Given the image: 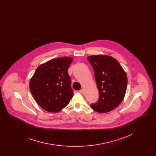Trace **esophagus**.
I'll use <instances>...</instances> for the list:
<instances>
[{"label":"esophagus","instance_id":"esophagus-1","mask_svg":"<svg viewBox=\"0 0 156 156\" xmlns=\"http://www.w3.org/2000/svg\"><path fill=\"white\" fill-rule=\"evenodd\" d=\"M80 92L81 94H82V95H83V94H84V90L83 89L80 90Z\"/></svg>","mask_w":156,"mask_h":156}]
</instances>
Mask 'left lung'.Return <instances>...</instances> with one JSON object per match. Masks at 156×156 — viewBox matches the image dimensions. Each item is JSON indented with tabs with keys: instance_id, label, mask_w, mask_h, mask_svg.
Wrapping results in <instances>:
<instances>
[{
	"instance_id": "obj_1",
	"label": "left lung",
	"mask_w": 156,
	"mask_h": 156,
	"mask_svg": "<svg viewBox=\"0 0 156 156\" xmlns=\"http://www.w3.org/2000/svg\"><path fill=\"white\" fill-rule=\"evenodd\" d=\"M87 58L93 67L99 93L98 102L90 106L98 113L111 111L119 106L125 95L126 73L119 62L111 56L91 55Z\"/></svg>"
}]
</instances>
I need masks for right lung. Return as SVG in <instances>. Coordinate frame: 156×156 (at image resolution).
<instances>
[{
  "mask_svg": "<svg viewBox=\"0 0 156 156\" xmlns=\"http://www.w3.org/2000/svg\"><path fill=\"white\" fill-rule=\"evenodd\" d=\"M71 57L52 59L38 67L30 81L31 94L46 111L58 112L67 106L74 95L68 68Z\"/></svg>",
  "mask_w": 156,
  "mask_h": 156,
  "instance_id": "obj_1",
  "label": "right lung"
}]
</instances>
